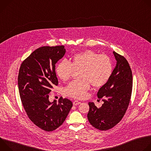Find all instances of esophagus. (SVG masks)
I'll return each instance as SVG.
<instances>
[{
	"instance_id": "1",
	"label": "esophagus",
	"mask_w": 151,
	"mask_h": 151,
	"mask_svg": "<svg viewBox=\"0 0 151 151\" xmlns=\"http://www.w3.org/2000/svg\"><path fill=\"white\" fill-rule=\"evenodd\" d=\"M80 103H81V102L79 101H77V100H75V101L73 102V105H75V106H76V105H78V104H79Z\"/></svg>"
}]
</instances>
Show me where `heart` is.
I'll use <instances>...</instances> for the list:
<instances>
[{
  "mask_svg": "<svg viewBox=\"0 0 151 151\" xmlns=\"http://www.w3.org/2000/svg\"><path fill=\"white\" fill-rule=\"evenodd\" d=\"M74 70H81L79 77L82 79L71 82L64 93L68 96L82 99L87 97L90 83L94 87H101L108 82L112 74L113 66L109 56L86 50L75 54L69 61H60L55 68L57 76L63 81L70 79Z\"/></svg>",
  "mask_w": 151,
  "mask_h": 151,
  "instance_id": "heart-1",
  "label": "heart"
}]
</instances>
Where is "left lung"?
Wrapping results in <instances>:
<instances>
[{"instance_id":"left-lung-1","label":"left lung","mask_w":151,"mask_h":151,"mask_svg":"<svg viewBox=\"0 0 151 151\" xmlns=\"http://www.w3.org/2000/svg\"><path fill=\"white\" fill-rule=\"evenodd\" d=\"M116 65L112 74L98 93L99 99L103 104L98 107L93 102H89L87 115L90 123L99 130L106 131L113 128L124 116L130 103L132 87L133 75L130 65L122 55L113 52Z\"/></svg>"}]
</instances>
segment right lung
Here are the masks:
<instances>
[{
  "label": "right lung",
  "instance_id": "obj_1",
  "mask_svg": "<svg viewBox=\"0 0 151 151\" xmlns=\"http://www.w3.org/2000/svg\"><path fill=\"white\" fill-rule=\"evenodd\" d=\"M65 53L63 45L40 47L23 61L19 70L18 90L24 109L32 122L46 132L61 125L73 106L63 97L58 103L49 100L53 86L58 83L55 64Z\"/></svg>",
  "mask_w": 151,
  "mask_h": 151
}]
</instances>
